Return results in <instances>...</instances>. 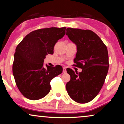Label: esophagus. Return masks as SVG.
I'll return each mask as SVG.
<instances>
[{"label":"esophagus","instance_id":"esophagus-1","mask_svg":"<svg viewBox=\"0 0 124 124\" xmlns=\"http://www.w3.org/2000/svg\"><path fill=\"white\" fill-rule=\"evenodd\" d=\"M62 72H63V73L67 72V69H66V67H63V68H62Z\"/></svg>","mask_w":124,"mask_h":124}]
</instances>
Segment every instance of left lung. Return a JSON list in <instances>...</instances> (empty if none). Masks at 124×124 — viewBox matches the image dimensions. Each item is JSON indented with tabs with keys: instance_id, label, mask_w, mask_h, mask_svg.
Returning a JSON list of instances; mask_svg holds the SVG:
<instances>
[{
	"instance_id": "obj_1",
	"label": "left lung",
	"mask_w": 124,
	"mask_h": 124,
	"mask_svg": "<svg viewBox=\"0 0 124 124\" xmlns=\"http://www.w3.org/2000/svg\"><path fill=\"white\" fill-rule=\"evenodd\" d=\"M66 31L69 39L77 46L74 65L82 69L79 73L67 69L70 79L66 84V89L74 101L88 103L101 91L107 75V48L99 37L90 30L68 28Z\"/></svg>"
}]
</instances>
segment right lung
<instances>
[{
  "label": "right lung",
  "instance_id": "1",
  "mask_svg": "<svg viewBox=\"0 0 124 124\" xmlns=\"http://www.w3.org/2000/svg\"><path fill=\"white\" fill-rule=\"evenodd\" d=\"M66 27L40 29L26 35L16 48L12 72L18 90L25 98L35 101L51 90L50 82L62 72V66L43 67L44 59L65 34Z\"/></svg>",
  "mask_w": 124,
  "mask_h": 124
}]
</instances>
